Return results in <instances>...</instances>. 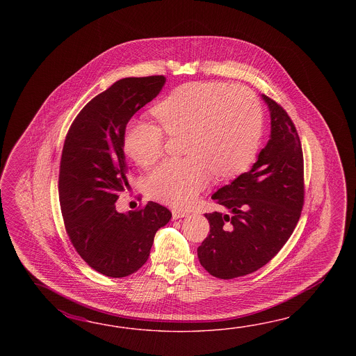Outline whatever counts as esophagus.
<instances>
[{"label":"esophagus","instance_id":"1","mask_svg":"<svg viewBox=\"0 0 356 356\" xmlns=\"http://www.w3.org/2000/svg\"><path fill=\"white\" fill-rule=\"evenodd\" d=\"M172 213H173V219H181V218H184V216H187L188 213H187V211H184V210H179V209H175L173 211H172Z\"/></svg>","mask_w":356,"mask_h":356}]
</instances>
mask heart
Returning a JSON list of instances; mask_svg holds the SVG:
<instances>
[{
	"label": "heart",
	"mask_w": 356,
	"mask_h": 356,
	"mask_svg": "<svg viewBox=\"0 0 356 356\" xmlns=\"http://www.w3.org/2000/svg\"><path fill=\"white\" fill-rule=\"evenodd\" d=\"M159 126L131 124L124 147L140 165H150L164 150L165 135L183 136L181 159L154 168L146 188L160 202L186 206L195 201L211 175L232 179L242 175L257 154L262 108L252 91L218 81L188 83L152 108Z\"/></svg>",
	"instance_id": "1"
}]
</instances>
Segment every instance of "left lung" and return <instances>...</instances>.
<instances>
[{"label":"left lung","instance_id":"obj_1","mask_svg":"<svg viewBox=\"0 0 356 356\" xmlns=\"http://www.w3.org/2000/svg\"><path fill=\"white\" fill-rule=\"evenodd\" d=\"M271 115V136L250 172L224 186L212 200L224 212L204 213L210 234L197 248L207 273L224 280L257 271L293 234L304 204V160L286 111L262 95Z\"/></svg>","mask_w":356,"mask_h":356}]
</instances>
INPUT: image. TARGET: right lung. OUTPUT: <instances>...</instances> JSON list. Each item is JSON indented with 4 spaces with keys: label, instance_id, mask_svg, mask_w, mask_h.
Wrapping results in <instances>:
<instances>
[{
    "label": "right lung",
    "instance_id": "add662e5",
    "mask_svg": "<svg viewBox=\"0 0 356 356\" xmlns=\"http://www.w3.org/2000/svg\"><path fill=\"white\" fill-rule=\"evenodd\" d=\"M163 75L126 77L83 106L68 129L60 163V212L76 252L95 271L126 277L147 261L154 236L172 212L150 201L115 210L129 188L124 134L132 115L159 94Z\"/></svg>",
    "mask_w": 356,
    "mask_h": 356
}]
</instances>
